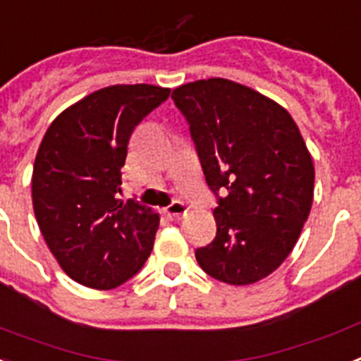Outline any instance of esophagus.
<instances>
[{
    "label": "esophagus",
    "mask_w": 361,
    "mask_h": 361,
    "mask_svg": "<svg viewBox=\"0 0 361 361\" xmlns=\"http://www.w3.org/2000/svg\"><path fill=\"white\" fill-rule=\"evenodd\" d=\"M164 212H166V216H168L169 219H180V217L186 216L188 208L183 201H173Z\"/></svg>",
    "instance_id": "obj_1"
}]
</instances>
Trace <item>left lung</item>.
I'll use <instances>...</instances> for the list:
<instances>
[{
	"label": "left lung",
	"instance_id": "8db88e82",
	"mask_svg": "<svg viewBox=\"0 0 361 361\" xmlns=\"http://www.w3.org/2000/svg\"><path fill=\"white\" fill-rule=\"evenodd\" d=\"M204 180L216 195L217 232L195 251L216 281H262L288 258L314 201V162L299 127L275 101L214 77L171 94Z\"/></svg>",
	"mask_w": 361,
	"mask_h": 361
}]
</instances>
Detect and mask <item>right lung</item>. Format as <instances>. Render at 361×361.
Instances as JSON below:
<instances>
[{
    "instance_id": "1",
    "label": "right lung",
    "mask_w": 361,
    "mask_h": 361,
    "mask_svg": "<svg viewBox=\"0 0 361 361\" xmlns=\"http://www.w3.org/2000/svg\"><path fill=\"white\" fill-rule=\"evenodd\" d=\"M169 88L114 85L86 95L47 129L32 169V207L66 275L94 290L121 286L153 251L160 216L123 202L121 168L136 125Z\"/></svg>"
}]
</instances>
